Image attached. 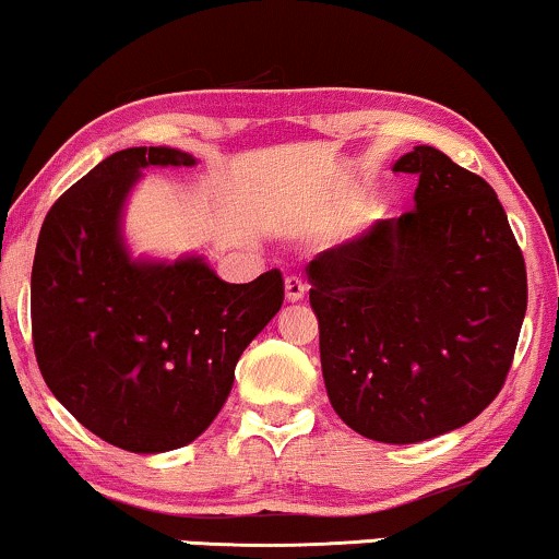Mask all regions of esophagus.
Listing matches in <instances>:
<instances>
[{"instance_id": "esophagus-1", "label": "esophagus", "mask_w": 559, "mask_h": 559, "mask_svg": "<svg viewBox=\"0 0 559 559\" xmlns=\"http://www.w3.org/2000/svg\"><path fill=\"white\" fill-rule=\"evenodd\" d=\"M307 294V284L299 275H288L286 278V301H301Z\"/></svg>"}]
</instances>
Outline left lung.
<instances>
[{"label":"left lung","mask_w":559,"mask_h":559,"mask_svg":"<svg viewBox=\"0 0 559 559\" xmlns=\"http://www.w3.org/2000/svg\"><path fill=\"white\" fill-rule=\"evenodd\" d=\"M416 174L414 211L314 254L328 399L354 432L408 445L476 419L513 361L526 265L492 187L432 145L393 164Z\"/></svg>","instance_id":"8db88e82"}]
</instances>
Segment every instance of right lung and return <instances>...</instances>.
<instances>
[{
	"instance_id": "obj_1",
	"label": "right lung",
	"mask_w": 559,
	"mask_h": 559,
	"mask_svg": "<svg viewBox=\"0 0 559 559\" xmlns=\"http://www.w3.org/2000/svg\"><path fill=\"white\" fill-rule=\"evenodd\" d=\"M177 147H127L46 215L31 275L33 346L46 385L85 429L130 453L190 445L234 385L241 352L284 305L281 271L221 281L203 254L134 258L124 207Z\"/></svg>"
}]
</instances>
